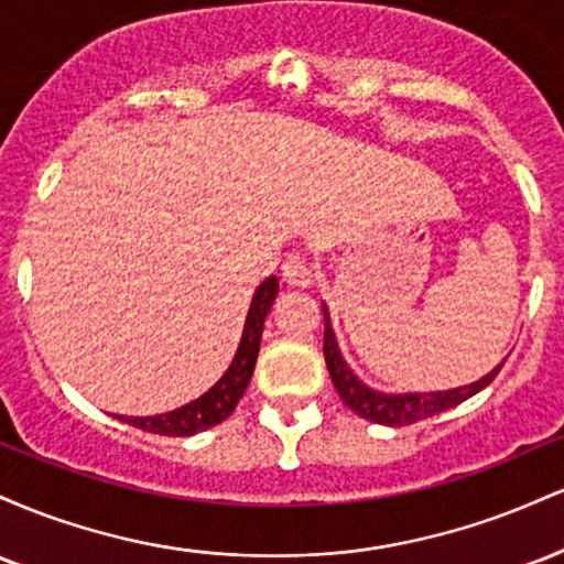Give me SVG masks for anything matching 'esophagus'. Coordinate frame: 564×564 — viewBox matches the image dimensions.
<instances>
[{
    "mask_svg": "<svg viewBox=\"0 0 564 564\" xmlns=\"http://www.w3.org/2000/svg\"><path fill=\"white\" fill-rule=\"evenodd\" d=\"M281 275L283 283H289V286L294 289H307L310 283H313V273H310L307 262H304V257L300 254H289L286 260H283Z\"/></svg>",
    "mask_w": 564,
    "mask_h": 564,
    "instance_id": "esophagus-1",
    "label": "esophagus"
}]
</instances>
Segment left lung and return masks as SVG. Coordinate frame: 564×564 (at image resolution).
Returning a JSON list of instances; mask_svg holds the SVG:
<instances>
[{
    "mask_svg": "<svg viewBox=\"0 0 564 564\" xmlns=\"http://www.w3.org/2000/svg\"><path fill=\"white\" fill-rule=\"evenodd\" d=\"M323 318H326V332H323V355H326V366H328V373H332L336 392H339V398L345 400L347 408H352L358 416H364L373 424L403 426V424L422 422V419L435 416V413L448 411V408L464 403V400H469L471 394L485 390L503 366L501 360V364H498L490 373H485L482 379L471 381V384L456 387V390L403 392V394L377 392L355 377L352 368H349L347 360L341 358V349H339V341H336L332 315H328L326 304H323Z\"/></svg>",
    "mask_w": 564,
    "mask_h": 564,
    "instance_id": "8db88e82",
    "label": "left lung"
}]
</instances>
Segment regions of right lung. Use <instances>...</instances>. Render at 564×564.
I'll return each instance as SVG.
<instances>
[{
    "mask_svg": "<svg viewBox=\"0 0 564 564\" xmlns=\"http://www.w3.org/2000/svg\"><path fill=\"white\" fill-rule=\"evenodd\" d=\"M278 296V278H264L260 289L254 291L249 304V313H246L243 334L238 341L236 355H232L228 371L215 381V387H209L200 398L191 400L187 405L174 408L170 413H159V416H124L121 422L138 426L142 432H153V435H170V437H191L196 432L209 430L219 422L230 416L232 408L238 405V400L243 398L246 387H249L251 373H254L257 355H260V339L264 318H268L270 307H273Z\"/></svg>",
    "mask_w": 564,
    "mask_h": 564,
    "instance_id": "obj_1",
    "label": "right lung"
}]
</instances>
